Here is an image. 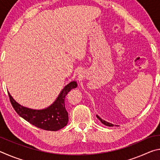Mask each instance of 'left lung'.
<instances>
[{
  "mask_svg": "<svg viewBox=\"0 0 160 160\" xmlns=\"http://www.w3.org/2000/svg\"><path fill=\"white\" fill-rule=\"evenodd\" d=\"M97 118H98L100 121H101V122H102L103 124H104V125L107 126H113V124L111 123H109V122H107V121H104V120H103V119L100 118L99 116L97 115Z\"/></svg>",
  "mask_w": 160,
  "mask_h": 160,
  "instance_id": "8db88e82",
  "label": "left lung"
}]
</instances>
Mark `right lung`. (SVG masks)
<instances>
[{"instance_id": "add662e5", "label": "right lung", "mask_w": 160, "mask_h": 160, "mask_svg": "<svg viewBox=\"0 0 160 160\" xmlns=\"http://www.w3.org/2000/svg\"><path fill=\"white\" fill-rule=\"evenodd\" d=\"M75 81L70 82L62 90L52 104L44 109L36 110L21 106L8 92L10 101L15 112L32 125L47 131H56L66 126L68 122V113L65 107V99L68 93L77 88Z\"/></svg>"}]
</instances>
